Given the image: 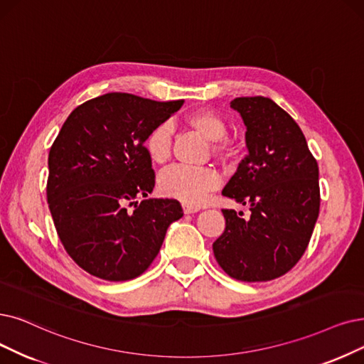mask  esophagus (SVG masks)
Listing matches in <instances>:
<instances>
[{
    "instance_id": "esophagus-1",
    "label": "esophagus",
    "mask_w": 364,
    "mask_h": 364,
    "mask_svg": "<svg viewBox=\"0 0 364 364\" xmlns=\"http://www.w3.org/2000/svg\"><path fill=\"white\" fill-rule=\"evenodd\" d=\"M182 208H183V212L188 215V213H196L200 210L198 206H194V205H190V203H182Z\"/></svg>"
}]
</instances>
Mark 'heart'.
<instances>
[{
	"instance_id": "heart-1",
	"label": "heart",
	"mask_w": 364,
	"mask_h": 364,
	"mask_svg": "<svg viewBox=\"0 0 364 364\" xmlns=\"http://www.w3.org/2000/svg\"><path fill=\"white\" fill-rule=\"evenodd\" d=\"M183 125L193 129L203 139L213 141V154L228 158L235 154L232 144L225 140L227 121L223 116L210 109H200L185 114ZM144 146L149 158L156 164H163L171 154V128L168 124H159L151 129ZM158 186L167 197L178 198L190 205H198L206 196L220 186V176L212 168H193L185 166H171L161 171L158 178Z\"/></svg>"
}]
</instances>
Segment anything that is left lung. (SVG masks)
Segmentation results:
<instances>
[{
  "mask_svg": "<svg viewBox=\"0 0 364 364\" xmlns=\"http://www.w3.org/2000/svg\"><path fill=\"white\" fill-rule=\"evenodd\" d=\"M246 127V155L223 196L251 216L223 209L225 230L213 242L221 269L237 281L266 282L291 270L306 251L319 213L318 164L300 127L266 97L230 103Z\"/></svg>",
  "mask_w": 364,
  "mask_h": 364,
  "instance_id": "left-lung-1",
  "label": "left lung"
}]
</instances>
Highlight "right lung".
I'll return each instance as SVG.
<instances>
[{
  "label": "right lung",
  "instance_id": "add662e5",
  "mask_svg": "<svg viewBox=\"0 0 364 364\" xmlns=\"http://www.w3.org/2000/svg\"><path fill=\"white\" fill-rule=\"evenodd\" d=\"M182 105L109 92L77 106L55 139L49 210L64 250L90 274L113 282L137 278L158 255L168 225L183 216L174 198L136 201L155 186L144 140Z\"/></svg>",
  "mask_w": 364,
  "mask_h": 364
}]
</instances>
